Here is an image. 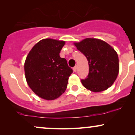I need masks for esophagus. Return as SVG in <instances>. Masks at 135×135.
<instances>
[{
  "label": "esophagus",
  "mask_w": 135,
  "mask_h": 135,
  "mask_svg": "<svg viewBox=\"0 0 135 135\" xmlns=\"http://www.w3.org/2000/svg\"><path fill=\"white\" fill-rule=\"evenodd\" d=\"M77 66H74V68H73V70H74V72H76V71H77Z\"/></svg>",
  "instance_id": "1"
}]
</instances>
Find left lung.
I'll return each instance as SVG.
<instances>
[{
  "instance_id": "1",
  "label": "left lung",
  "mask_w": 135,
  "mask_h": 135,
  "mask_svg": "<svg viewBox=\"0 0 135 135\" xmlns=\"http://www.w3.org/2000/svg\"><path fill=\"white\" fill-rule=\"evenodd\" d=\"M77 49L87 58L89 74L81 83L93 92L107 89L114 83L119 74V58L112 46L97 38H88L75 43Z\"/></svg>"
}]
</instances>
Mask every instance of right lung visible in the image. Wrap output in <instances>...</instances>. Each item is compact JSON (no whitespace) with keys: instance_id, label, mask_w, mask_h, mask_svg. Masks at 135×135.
<instances>
[{"instance_id":"add662e5","label":"right lung","mask_w":135,"mask_h":135,"mask_svg":"<svg viewBox=\"0 0 135 135\" xmlns=\"http://www.w3.org/2000/svg\"><path fill=\"white\" fill-rule=\"evenodd\" d=\"M65 41L41 40L31 49L25 62L27 82L37 95L47 100L61 96L73 72L66 60L60 56Z\"/></svg>"}]
</instances>
